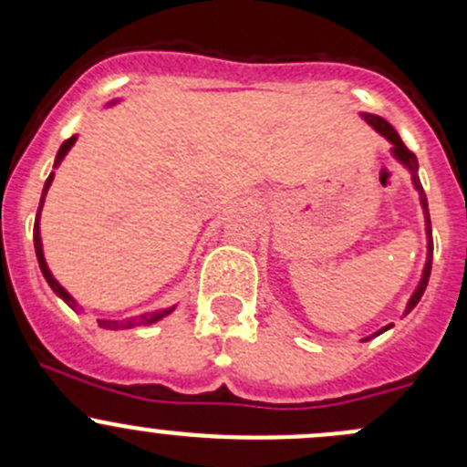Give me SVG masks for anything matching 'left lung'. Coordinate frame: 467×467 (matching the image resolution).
Masks as SVG:
<instances>
[{"label":"left lung","mask_w":467,"mask_h":467,"mask_svg":"<svg viewBox=\"0 0 467 467\" xmlns=\"http://www.w3.org/2000/svg\"><path fill=\"white\" fill-rule=\"evenodd\" d=\"M361 117H364V119L368 121V124L373 126V129L378 130L379 135H384V138L389 140L390 144H393V149H390V153H393V155H395V160H398V162H402L404 167L409 169V173H411V182H413V187H416L418 196H420V205H422V212H425V233H427V262H425V268H422L420 285L416 286V291H413V296H411V298H409V305H407V309H404V314H409V312H411L413 307H416V305H418V300L422 298V294H425V289H427V282H430V273H431V255H434V242H431V221H430V207H427V196H425V190H422V185H420V178H418V158H416V155H413L411 150H409L407 146H404L402 140H400V135L395 133V129H393V126L389 124V121H386V119H381V117H378V115H370V112H361ZM390 327H393V325H386V327H381L379 332H375V337H378V334H381V332H386V329H390ZM368 338H373V337H366L364 341H368Z\"/></svg>","instance_id":"obj_1"}]
</instances>
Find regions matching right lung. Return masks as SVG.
Instances as JSON below:
<instances>
[{"label": "right lung", "instance_id": "add662e5", "mask_svg": "<svg viewBox=\"0 0 467 467\" xmlns=\"http://www.w3.org/2000/svg\"><path fill=\"white\" fill-rule=\"evenodd\" d=\"M74 142H77V135L69 140H65L63 146L58 149V155H56L54 160V169H58V164L63 162V158L67 155V150L72 149ZM51 181H54V171L49 173V178H47L45 182V190H42V196H40V207H37V214H36V225H33V246H36V255H37V264H40V271L42 275H45V280L49 282V286L54 289V294L58 296V298H63L65 303L69 305L72 309H77V300L72 298V296L67 294V291L63 289V286L58 285V280H56L54 275H51L49 266H47L45 262V253H42V239H40V212H42V205H45V196L47 192H49L51 187ZM173 312V307L169 309H158V312H149V314H142V317H135V318H121V321H99V325L106 329H130V327H138V325H150V323H158L160 318L169 317V314Z\"/></svg>", "mask_w": 467, "mask_h": 467}]
</instances>
